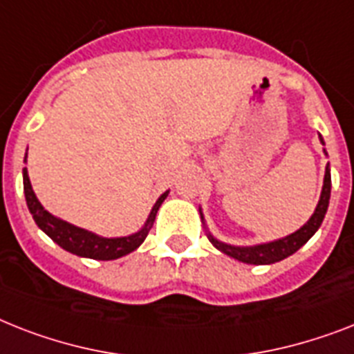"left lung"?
Returning <instances> with one entry per match:
<instances>
[{
  "label": "left lung",
  "mask_w": 354,
  "mask_h": 354,
  "mask_svg": "<svg viewBox=\"0 0 354 354\" xmlns=\"http://www.w3.org/2000/svg\"><path fill=\"white\" fill-rule=\"evenodd\" d=\"M320 142L324 145L322 136ZM329 198H331V169H329V163H327L326 176H324V187H322V194L320 200H318L317 209L313 212V216L307 220V223H304L297 232H292V234H289L286 238H280V240H274V242L258 243V245L251 247L229 245V243H223L220 240H216L211 232H207V238H209V242L212 245L216 247L218 251H222L223 254L234 258V260L243 261V263H252V266H269V263H274V261H280L283 258L291 257L304 243L309 242V238L318 231V227L324 222L327 207H329ZM200 216H202L203 222L202 211H200Z\"/></svg>",
  "instance_id": "8db88e82"
}]
</instances>
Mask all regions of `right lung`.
<instances>
[{
  "label": "right lung",
  "mask_w": 354,
  "mask_h": 354,
  "mask_svg": "<svg viewBox=\"0 0 354 354\" xmlns=\"http://www.w3.org/2000/svg\"><path fill=\"white\" fill-rule=\"evenodd\" d=\"M23 191H25L28 211L32 214L34 222L37 223V227L53 242H56L62 249L73 252L76 257L93 258V260H116V258L125 257V254H129V252H132L134 249L142 245L143 240L147 238L149 231H151L152 223H154L158 209H160V205H162L163 200L169 194V191H165L162 196L158 198V202L154 203L151 214H149L147 222H145V225L138 232L122 238H103L94 234V232L87 231V229H82V227H76L73 223L63 222L59 218L53 216L48 211H45L41 203H39V200L36 198V194H34L30 180H28L27 169H23Z\"/></svg>",
  "instance_id": "right-lung-1"
}]
</instances>
